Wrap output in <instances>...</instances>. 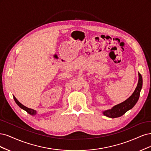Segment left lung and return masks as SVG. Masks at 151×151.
I'll return each instance as SVG.
<instances>
[{"label": "left lung", "mask_w": 151, "mask_h": 151, "mask_svg": "<svg viewBox=\"0 0 151 151\" xmlns=\"http://www.w3.org/2000/svg\"><path fill=\"white\" fill-rule=\"evenodd\" d=\"M142 86V77L139 73V81L137 86L134 90V93L132 94L129 99H127L122 103L116 105L112 108L109 110H106L103 111L104 115L110 118H116L123 115L125 112L130 109H132L134 105L137 103L139 96L140 92Z\"/></svg>", "instance_id": "obj_1"}]
</instances>
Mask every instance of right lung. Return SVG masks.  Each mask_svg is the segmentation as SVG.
<instances>
[{"instance_id":"obj_1","label":"right lung","mask_w":151,"mask_h":151,"mask_svg":"<svg viewBox=\"0 0 151 151\" xmlns=\"http://www.w3.org/2000/svg\"><path fill=\"white\" fill-rule=\"evenodd\" d=\"M13 97H14V100H15V101H16V103L17 104V105L19 106V107H20L21 109H23V110H24L25 111H26L28 113V114H29L30 115H36V110H33V109H29V108H27V107H26V106H24V105H23L22 104H21L20 102H19L17 100V99L16 98L15 96H14V95H13Z\"/></svg>"}]
</instances>
